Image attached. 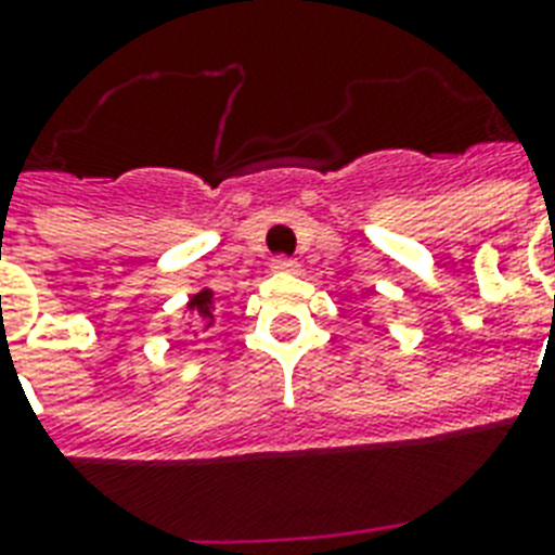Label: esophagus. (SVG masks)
<instances>
[{"label":"esophagus","mask_w":555,"mask_h":555,"mask_svg":"<svg viewBox=\"0 0 555 555\" xmlns=\"http://www.w3.org/2000/svg\"><path fill=\"white\" fill-rule=\"evenodd\" d=\"M270 268L276 270V273H299V264H296L294 259H287V256H279V259H273V264Z\"/></svg>","instance_id":"obj_1"}]
</instances>
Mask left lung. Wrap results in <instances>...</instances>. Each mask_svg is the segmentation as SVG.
I'll list each match as a JSON object with an SVG mask.
<instances>
[{
  "label": "left lung",
  "mask_w": 555,
  "mask_h": 555,
  "mask_svg": "<svg viewBox=\"0 0 555 555\" xmlns=\"http://www.w3.org/2000/svg\"><path fill=\"white\" fill-rule=\"evenodd\" d=\"M363 325H371V317H365V320H363Z\"/></svg>",
  "instance_id": "obj_1"
}]
</instances>
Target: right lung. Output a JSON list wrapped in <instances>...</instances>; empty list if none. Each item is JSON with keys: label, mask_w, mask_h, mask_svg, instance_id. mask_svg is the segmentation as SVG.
I'll return each mask as SVG.
<instances>
[{"label": "right lung", "mask_w": 555, "mask_h": 555, "mask_svg": "<svg viewBox=\"0 0 555 555\" xmlns=\"http://www.w3.org/2000/svg\"><path fill=\"white\" fill-rule=\"evenodd\" d=\"M221 313V305H218V296L212 287H201L198 294H192L184 305V313H181V328L195 331V328H212Z\"/></svg>", "instance_id": "1"}]
</instances>
